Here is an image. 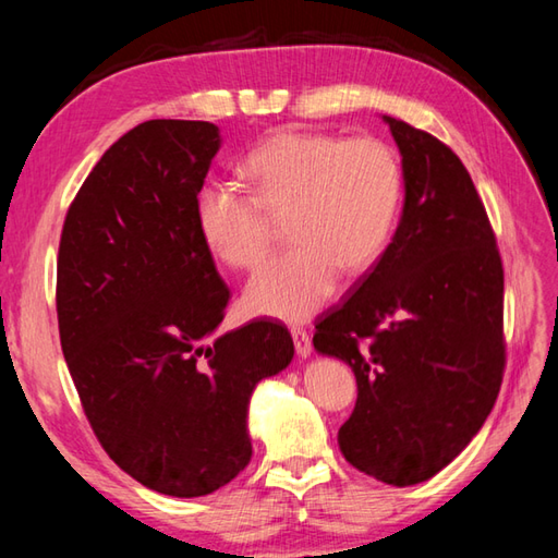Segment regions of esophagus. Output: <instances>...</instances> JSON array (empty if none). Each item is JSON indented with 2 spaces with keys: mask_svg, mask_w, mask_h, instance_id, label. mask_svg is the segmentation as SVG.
<instances>
[{
  "mask_svg": "<svg viewBox=\"0 0 558 558\" xmlns=\"http://www.w3.org/2000/svg\"><path fill=\"white\" fill-rule=\"evenodd\" d=\"M292 340H294V350H298L300 357H310L312 354V338L304 328H292Z\"/></svg>",
  "mask_w": 558,
  "mask_h": 558,
  "instance_id": "esophagus-1",
  "label": "esophagus"
}]
</instances>
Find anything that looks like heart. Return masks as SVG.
Segmentation results:
<instances>
[{"instance_id": "obj_1", "label": "heart", "mask_w": 558, "mask_h": 558, "mask_svg": "<svg viewBox=\"0 0 558 558\" xmlns=\"http://www.w3.org/2000/svg\"><path fill=\"white\" fill-rule=\"evenodd\" d=\"M242 174L252 194L210 182L196 194L194 218L213 256L252 270L272 240L266 213L288 210L286 232L294 244L248 282V312L304 322L336 292L340 270L354 276L372 268L386 248L402 168L384 141L278 132L248 153Z\"/></svg>"}]
</instances>
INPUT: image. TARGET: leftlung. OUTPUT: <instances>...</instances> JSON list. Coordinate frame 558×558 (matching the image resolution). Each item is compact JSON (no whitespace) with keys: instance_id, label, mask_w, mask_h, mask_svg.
<instances>
[{"instance_id":"8db88e82","label":"left lung","mask_w":558,"mask_h":558,"mask_svg":"<svg viewBox=\"0 0 558 558\" xmlns=\"http://www.w3.org/2000/svg\"><path fill=\"white\" fill-rule=\"evenodd\" d=\"M384 122L405 180L398 230L350 298L318 318L314 348L357 378L338 432L342 456L364 475L410 487L472 441L499 396L504 266L456 153L408 122Z\"/></svg>"}]
</instances>
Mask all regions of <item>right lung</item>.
<instances>
[{"label": "right lung", "mask_w": 558, "mask_h": 558, "mask_svg": "<svg viewBox=\"0 0 558 558\" xmlns=\"http://www.w3.org/2000/svg\"><path fill=\"white\" fill-rule=\"evenodd\" d=\"M218 148L210 122L134 126L71 201L57 256L59 340L93 432L126 475L180 499L248 465V398L294 354L268 318L213 336L230 288L194 201Z\"/></svg>", "instance_id": "obj_1"}]
</instances>
